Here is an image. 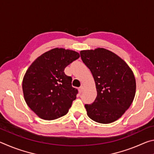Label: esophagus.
Here are the masks:
<instances>
[{"label":"esophagus","instance_id":"obj_1","mask_svg":"<svg viewBox=\"0 0 154 154\" xmlns=\"http://www.w3.org/2000/svg\"><path fill=\"white\" fill-rule=\"evenodd\" d=\"M83 87L81 86L80 88H79V92L80 94H82L83 92Z\"/></svg>","mask_w":154,"mask_h":154}]
</instances>
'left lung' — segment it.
<instances>
[{
  "label": "left lung",
  "mask_w": 154,
  "mask_h": 154,
  "mask_svg": "<svg viewBox=\"0 0 154 154\" xmlns=\"http://www.w3.org/2000/svg\"><path fill=\"white\" fill-rule=\"evenodd\" d=\"M80 56L92 72L97 91L93 103L85 105L88 117L101 124L116 121L134 100L133 72L120 57L106 49L83 50Z\"/></svg>",
  "instance_id": "obj_1"
}]
</instances>
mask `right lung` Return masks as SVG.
I'll return each instance as SVG.
<instances>
[{
    "label": "right lung",
    "mask_w": 154,
    "mask_h": 154,
    "mask_svg": "<svg viewBox=\"0 0 154 154\" xmlns=\"http://www.w3.org/2000/svg\"><path fill=\"white\" fill-rule=\"evenodd\" d=\"M79 58L76 51L55 48L36 58L26 72L22 82L25 101L41 119L53 120L68 113L78 90L64 71Z\"/></svg>",
    "instance_id": "obj_1"
}]
</instances>
